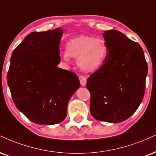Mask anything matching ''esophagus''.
<instances>
[{"instance_id": "esophagus-1", "label": "esophagus", "mask_w": 156, "mask_h": 156, "mask_svg": "<svg viewBox=\"0 0 156 156\" xmlns=\"http://www.w3.org/2000/svg\"><path fill=\"white\" fill-rule=\"evenodd\" d=\"M79 80H80V85L85 86L86 84V78L84 76H80L79 77Z\"/></svg>"}]
</instances>
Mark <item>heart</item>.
I'll return each mask as SVG.
<instances>
[{
  "label": "heart",
  "instance_id": "obj_1",
  "mask_svg": "<svg viewBox=\"0 0 156 156\" xmlns=\"http://www.w3.org/2000/svg\"><path fill=\"white\" fill-rule=\"evenodd\" d=\"M109 54L107 41L91 35H79L67 41L66 51L60 57L69 63L70 57L77 59L80 69L85 72H94L105 62Z\"/></svg>",
  "mask_w": 156,
  "mask_h": 156
}]
</instances>
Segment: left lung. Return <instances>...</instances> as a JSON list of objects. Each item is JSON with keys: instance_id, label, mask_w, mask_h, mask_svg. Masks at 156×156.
Wrapping results in <instances>:
<instances>
[{"instance_id": "1", "label": "left lung", "mask_w": 156, "mask_h": 156, "mask_svg": "<svg viewBox=\"0 0 156 156\" xmlns=\"http://www.w3.org/2000/svg\"><path fill=\"white\" fill-rule=\"evenodd\" d=\"M109 47L105 62L87 79L91 94L90 112L98 121L120 123L141 104L145 90L147 64L140 45L123 33H103Z\"/></svg>"}]
</instances>
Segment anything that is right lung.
<instances>
[{
	"mask_svg": "<svg viewBox=\"0 0 156 156\" xmlns=\"http://www.w3.org/2000/svg\"><path fill=\"white\" fill-rule=\"evenodd\" d=\"M61 27L27 35L13 51L7 83L16 108L37 124L61 123L80 87L78 76L59 68Z\"/></svg>",
	"mask_w": 156,
	"mask_h": 156,
	"instance_id": "obj_1",
	"label": "right lung"
}]
</instances>
